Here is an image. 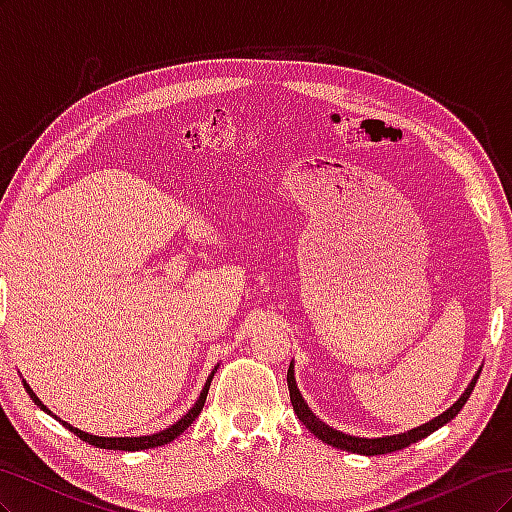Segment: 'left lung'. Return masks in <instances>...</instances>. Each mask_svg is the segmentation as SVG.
<instances>
[{"label":"left lung","instance_id":"8db88e82","mask_svg":"<svg viewBox=\"0 0 512 512\" xmlns=\"http://www.w3.org/2000/svg\"><path fill=\"white\" fill-rule=\"evenodd\" d=\"M478 376H480V369L476 371V376L468 384V389L463 391L455 404L448 410H444L440 416L431 418L429 423H423V425L408 429L404 433H393V436H382V438L350 436V433L337 431V429L329 427L324 421H320V418L312 410H309V406L305 404V399H303L299 386H297V380H294V363H290V367H288V391H290V404L294 408V414L299 416V421L309 431H312L318 440H322L324 444H331L335 448H342V451H348V453L371 457V455H386V453H393V451H401V448H406V446H410L418 440H423V438L429 436V433L444 427L446 423H451L453 418L461 412V408L466 406V401L474 391V384H476Z\"/></svg>","mask_w":512,"mask_h":512}]
</instances>
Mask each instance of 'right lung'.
Returning a JSON list of instances; mask_svg holds the SVG:
<instances>
[{"instance_id":"obj_1","label":"right lung","mask_w":512,"mask_h":512,"mask_svg":"<svg viewBox=\"0 0 512 512\" xmlns=\"http://www.w3.org/2000/svg\"><path fill=\"white\" fill-rule=\"evenodd\" d=\"M218 367H220V365L213 367V371H211L207 382H205V386H203V391H200V395H198V399H196V404H194L188 412H185L177 423H173V425L162 429V431H158V433H151V436H136V438H104V436H94V433L81 431L79 427H72L68 421H61V418H59L57 414H53L49 408H46V406L42 404V401L38 399V395L32 391V386H29L25 380H23V386H25V391L29 393V397L34 399V404H36L40 410H44L46 414H51V416L55 418V421H59L66 429H70V431L74 433V436H79L83 442H89L91 446H96V448H108V451H128V453H136V451H145V448H156V446L173 442L177 436H181V433L196 421V416L200 414V410H203V406H205L209 386H211V380H213V376H215V371H218Z\"/></svg>"}]
</instances>
